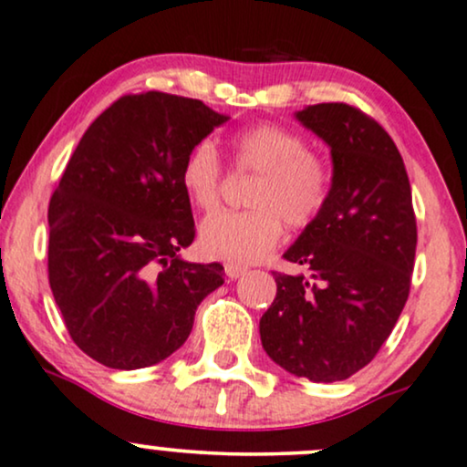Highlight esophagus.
I'll return each mask as SVG.
<instances>
[{
    "instance_id": "esophagus-1",
    "label": "esophagus",
    "mask_w": 467,
    "mask_h": 467,
    "mask_svg": "<svg viewBox=\"0 0 467 467\" xmlns=\"http://www.w3.org/2000/svg\"><path fill=\"white\" fill-rule=\"evenodd\" d=\"M223 271H226V275L230 277V280H237V277H241V275H245V274H247V267H241V265L228 263L226 267H223Z\"/></svg>"
}]
</instances>
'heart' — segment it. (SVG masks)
I'll return each instance as SVG.
<instances>
[{
	"mask_svg": "<svg viewBox=\"0 0 467 467\" xmlns=\"http://www.w3.org/2000/svg\"><path fill=\"white\" fill-rule=\"evenodd\" d=\"M234 168L254 172L250 211H220L200 223V250L234 265L261 261L280 244L285 222L293 228L312 223L329 196L327 163L308 150L306 140L271 122L247 127L230 140ZM181 185L196 209L220 202L222 161L213 141L192 146L181 165Z\"/></svg>",
	"mask_w": 467,
	"mask_h": 467,
	"instance_id": "heart-1",
	"label": "heart"
}]
</instances>
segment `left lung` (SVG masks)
Listing matches in <instances>:
<instances>
[{
  "mask_svg": "<svg viewBox=\"0 0 467 467\" xmlns=\"http://www.w3.org/2000/svg\"><path fill=\"white\" fill-rule=\"evenodd\" d=\"M329 146L332 185L318 217L285 252L308 275L274 271L261 317L267 356L295 377L342 381L397 326L416 258V215L403 157L370 116L347 103L295 111Z\"/></svg>",
  "mask_w": 467,
  "mask_h": 467,
  "instance_id": "obj_1",
  "label": "left lung"
}]
</instances>
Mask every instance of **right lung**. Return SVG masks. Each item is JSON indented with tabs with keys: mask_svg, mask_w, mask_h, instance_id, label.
Returning <instances> with one entry per match:
<instances>
[{
	"mask_svg": "<svg viewBox=\"0 0 467 467\" xmlns=\"http://www.w3.org/2000/svg\"><path fill=\"white\" fill-rule=\"evenodd\" d=\"M228 116L198 99L127 94L88 127L49 202V285L70 338L118 370L187 340L220 263H187L192 204L181 165Z\"/></svg>",
	"mask_w": 467,
	"mask_h": 467,
	"instance_id": "add662e5",
	"label": "right lung"
}]
</instances>
